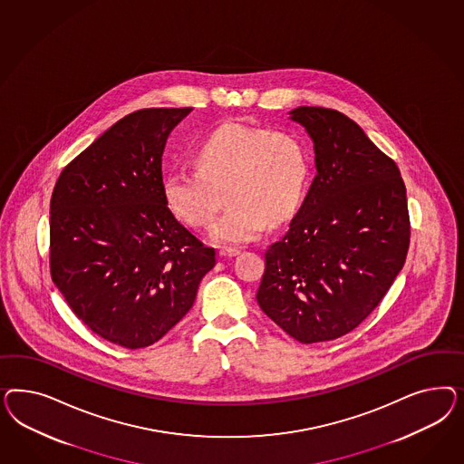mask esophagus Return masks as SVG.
<instances>
[{
	"instance_id": "obj_1",
	"label": "esophagus",
	"mask_w": 464,
	"mask_h": 464,
	"mask_svg": "<svg viewBox=\"0 0 464 464\" xmlns=\"http://www.w3.org/2000/svg\"><path fill=\"white\" fill-rule=\"evenodd\" d=\"M238 253V248H221V250H219V256H223V258H231V256H237Z\"/></svg>"
}]
</instances>
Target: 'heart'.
<instances>
[{
	"label": "heart",
	"instance_id": "b5f03b06",
	"mask_svg": "<svg viewBox=\"0 0 464 464\" xmlns=\"http://www.w3.org/2000/svg\"><path fill=\"white\" fill-rule=\"evenodd\" d=\"M194 163L169 169L163 197L175 218L204 227L225 194L227 208L209 229L219 245L260 238L272 219L295 214L308 187V150L293 132L229 122L197 144Z\"/></svg>",
	"mask_w": 464,
	"mask_h": 464
}]
</instances>
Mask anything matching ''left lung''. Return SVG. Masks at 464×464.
Masks as SVG:
<instances>
[{
	"instance_id": "left-lung-1",
	"label": "left lung",
	"mask_w": 464,
	"mask_h": 464,
	"mask_svg": "<svg viewBox=\"0 0 464 464\" xmlns=\"http://www.w3.org/2000/svg\"><path fill=\"white\" fill-rule=\"evenodd\" d=\"M314 144L316 177L287 233L266 252L262 311L301 343L347 335L405 266L407 188L390 156L347 115L297 107Z\"/></svg>"
}]
</instances>
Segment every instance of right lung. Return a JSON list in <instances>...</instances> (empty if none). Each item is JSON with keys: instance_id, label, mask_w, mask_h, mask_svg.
<instances>
[{"instance_id": "right-lung-1", "label": "right lung", "mask_w": 464, "mask_h": 464, "mask_svg": "<svg viewBox=\"0 0 464 464\" xmlns=\"http://www.w3.org/2000/svg\"><path fill=\"white\" fill-rule=\"evenodd\" d=\"M190 111L129 113L61 171L51 197L53 282L93 334L126 349L167 335L216 266L163 197V150Z\"/></svg>"}]
</instances>
